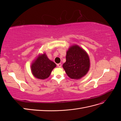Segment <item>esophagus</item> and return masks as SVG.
Segmentation results:
<instances>
[{
  "label": "esophagus",
  "mask_w": 121,
  "mask_h": 121,
  "mask_svg": "<svg viewBox=\"0 0 121 121\" xmlns=\"http://www.w3.org/2000/svg\"><path fill=\"white\" fill-rule=\"evenodd\" d=\"M57 66L58 68H60V67H61V63H60V64H57Z\"/></svg>",
  "instance_id": "obj_1"
}]
</instances>
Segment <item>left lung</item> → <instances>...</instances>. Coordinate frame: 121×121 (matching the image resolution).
Masks as SVG:
<instances>
[{"label":"left lung","mask_w":121,"mask_h":121,"mask_svg":"<svg viewBox=\"0 0 121 121\" xmlns=\"http://www.w3.org/2000/svg\"><path fill=\"white\" fill-rule=\"evenodd\" d=\"M63 67L70 78H81L86 75L89 69L88 55L78 45H72L67 52L66 61L63 64Z\"/></svg>","instance_id":"8db88e82"}]
</instances>
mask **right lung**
Segmentation results:
<instances>
[{
	"label": "right lung",
	"mask_w": 121,
	"mask_h": 121,
	"mask_svg": "<svg viewBox=\"0 0 121 121\" xmlns=\"http://www.w3.org/2000/svg\"><path fill=\"white\" fill-rule=\"evenodd\" d=\"M56 64L47 57L45 53L39 55L31 65L32 74L35 78L44 80L48 78Z\"/></svg>",
	"instance_id": "1"
}]
</instances>
